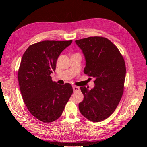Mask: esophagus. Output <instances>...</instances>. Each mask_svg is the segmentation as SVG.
Segmentation results:
<instances>
[{
    "label": "esophagus",
    "mask_w": 147,
    "mask_h": 147,
    "mask_svg": "<svg viewBox=\"0 0 147 147\" xmlns=\"http://www.w3.org/2000/svg\"><path fill=\"white\" fill-rule=\"evenodd\" d=\"M79 90H80V88H79L78 86H75V85H74V86H73V90H74V92L78 91H79Z\"/></svg>",
    "instance_id": "obj_1"
}]
</instances>
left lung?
<instances>
[{
  "mask_svg": "<svg viewBox=\"0 0 147 147\" xmlns=\"http://www.w3.org/2000/svg\"><path fill=\"white\" fill-rule=\"evenodd\" d=\"M75 43L85 57L84 74L94 78L95 83L91 90L80 87L84 98L78 105L79 110L91 121H103L113 113L123 94L126 77L124 58L118 48L103 37H90Z\"/></svg>",
  "mask_w": 147,
  "mask_h": 147,
  "instance_id": "1",
  "label": "left lung"
}]
</instances>
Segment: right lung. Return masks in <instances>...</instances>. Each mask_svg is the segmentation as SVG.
<instances>
[{
	"label": "right lung",
	"instance_id": "add662e5",
	"mask_svg": "<svg viewBox=\"0 0 147 147\" xmlns=\"http://www.w3.org/2000/svg\"><path fill=\"white\" fill-rule=\"evenodd\" d=\"M72 40H45L30 45L22 57L18 72L23 100L29 112L44 123L58 119L73 93L69 83L53 82L57 58Z\"/></svg>",
	"mask_w": 147,
	"mask_h": 147
}]
</instances>
